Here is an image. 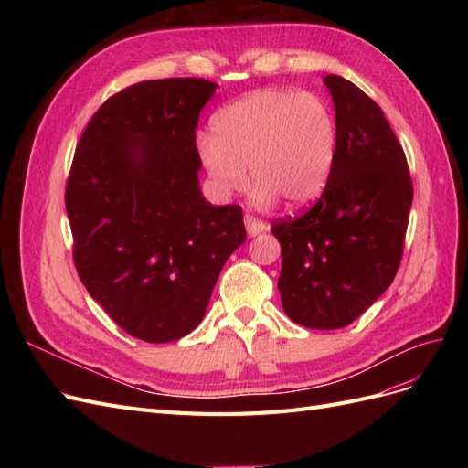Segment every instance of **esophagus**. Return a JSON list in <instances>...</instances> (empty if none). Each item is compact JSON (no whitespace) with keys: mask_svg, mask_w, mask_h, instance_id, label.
Wrapping results in <instances>:
<instances>
[{"mask_svg":"<svg viewBox=\"0 0 468 468\" xmlns=\"http://www.w3.org/2000/svg\"><path fill=\"white\" fill-rule=\"evenodd\" d=\"M244 222H246V230H248L250 236H258V234H261L263 230H267V224H265L263 220L256 218V217H251V215H248V217L244 218Z\"/></svg>","mask_w":468,"mask_h":468,"instance_id":"34e87169","label":"esophagus"}]
</instances>
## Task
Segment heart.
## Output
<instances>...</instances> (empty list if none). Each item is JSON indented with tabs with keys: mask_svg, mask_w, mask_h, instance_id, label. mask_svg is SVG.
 <instances>
[{
	"mask_svg": "<svg viewBox=\"0 0 468 468\" xmlns=\"http://www.w3.org/2000/svg\"><path fill=\"white\" fill-rule=\"evenodd\" d=\"M197 152L217 195L248 186L271 205L282 197L291 207L318 199L332 176L337 124L325 99L310 91L260 90L226 105L212 121V138L201 136Z\"/></svg>",
	"mask_w": 468,
	"mask_h": 468,
	"instance_id": "obj_1",
	"label": "heart"
}]
</instances>
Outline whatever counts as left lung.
Wrapping results in <instances>:
<instances>
[{
    "mask_svg": "<svg viewBox=\"0 0 468 468\" xmlns=\"http://www.w3.org/2000/svg\"><path fill=\"white\" fill-rule=\"evenodd\" d=\"M337 124L328 186L299 217L273 222L281 244V304L313 330L359 318L400 267L412 177L404 150L373 99L356 83L325 76Z\"/></svg>",
    "mask_w": 468,
    "mask_h": 468,
    "instance_id": "obj_1",
    "label": "left lung"
}]
</instances>
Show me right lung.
<instances>
[{
    "mask_svg": "<svg viewBox=\"0 0 468 468\" xmlns=\"http://www.w3.org/2000/svg\"><path fill=\"white\" fill-rule=\"evenodd\" d=\"M217 83H134L99 107L66 183L76 271L121 330L148 344L187 335L230 253L246 242L239 205L201 195L195 129Z\"/></svg>",
    "mask_w": 468,
    "mask_h": 468,
    "instance_id": "1",
    "label": "right lung"
}]
</instances>
